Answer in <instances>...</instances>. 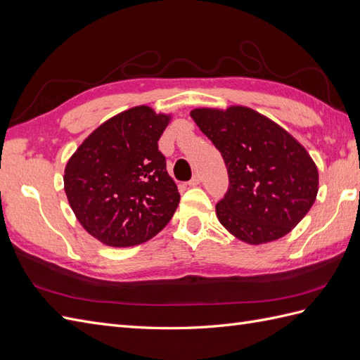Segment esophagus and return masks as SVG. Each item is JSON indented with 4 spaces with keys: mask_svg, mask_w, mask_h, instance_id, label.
Wrapping results in <instances>:
<instances>
[{
    "mask_svg": "<svg viewBox=\"0 0 360 360\" xmlns=\"http://www.w3.org/2000/svg\"><path fill=\"white\" fill-rule=\"evenodd\" d=\"M200 176H199V174H195V176H193L191 179H190V182H188V186L190 187H196V186H199V184H200Z\"/></svg>",
    "mask_w": 360,
    "mask_h": 360,
    "instance_id": "esophagus-1",
    "label": "esophagus"
}]
</instances>
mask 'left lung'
<instances>
[{"instance_id": "1", "label": "left lung", "mask_w": 360, "mask_h": 360, "mask_svg": "<svg viewBox=\"0 0 360 360\" xmlns=\"http://www.w3.org/2000/svg\"><path fill=\"white\" fill-rule=\"evenodd\" d=\"M225 161L229 188L216 205L228 233L248 245L289 234L315 204L319 174L298 140L257 110L196 108L190 112Z\"/></svg>"}]
</instances>
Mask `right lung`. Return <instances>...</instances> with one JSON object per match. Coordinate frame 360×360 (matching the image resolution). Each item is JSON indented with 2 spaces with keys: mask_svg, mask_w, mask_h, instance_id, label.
Here are the masks:
<instances>
[{
  "mask_svg": "<svg viewBox=\"0 0 360 360\" xmlns=\"http://www.w3.org/2000/svg\"><path fill=\"white\" fill-rule=\"evenodd\" d=\"M172 114L134 106L94 129L71 155L63 190L79 224L114 248L149 240L179 204L158 140Z\"/></svg>",
  "mask_w": 360,
  "mask_h": 360,
  "instance_id": "obj_1",
  "label": "right lung"
}]
</instances>
